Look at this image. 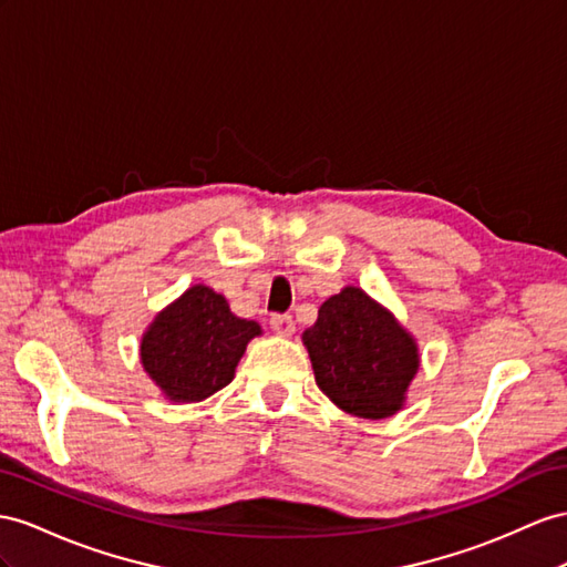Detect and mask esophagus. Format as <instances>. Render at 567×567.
I'll return each mask as SVG.
<instances>
[{"label": "esophagus", "instance_id": "esophagus-1", "mask_svg": "<svg viewBox=\"0 0 567 567\" xmlns=\"http://www.w3.org/2000/svg\"><path fill=\"white\" fill-rule=\"evenodd\" d=\"M270 328L275 330V336H280V338L295 336V321H292V316H287V313H275L270 318Z\"/></svg>", "mask_w": 567, "mask_h": 567}]
</instances>
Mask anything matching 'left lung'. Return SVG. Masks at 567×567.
Returning a JSON list of instances; mask_svg holds the SVG:
<instances>
[{"label":"left lung","instance_id":"left-lung-1","mask_svg":"<svg viewBox=\"0 0 567 567\" xmlns=\"http://www.w3.org/2000/svg\"><path fill=\"white\" fill-rule=\"evenodd\" d=\"M301 342L323 395L361 419L398 414L422 364L412 332L354 285L321 303Z\"/></svg>","mask_w":567,"mask_h":567}]
</instances>
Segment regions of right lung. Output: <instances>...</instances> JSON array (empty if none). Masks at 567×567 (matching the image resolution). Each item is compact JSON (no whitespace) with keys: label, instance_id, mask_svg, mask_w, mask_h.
<instances>
[{"label":"right lung","instance_id":"right-lung-1","mask_svg":"<svg viewBox=\"0 0 567 567\" xmlns=\"http://www.w3.org/2000/svg\"><path fill=\"white\" fill-rule=\"evenodd\" d=\"M256 321L229 311L208 285H192L159 311L141 338V364L169 402H200L235 379Z\"/></svg>","mask_w":567,"mask_h":567}]
</instances>
